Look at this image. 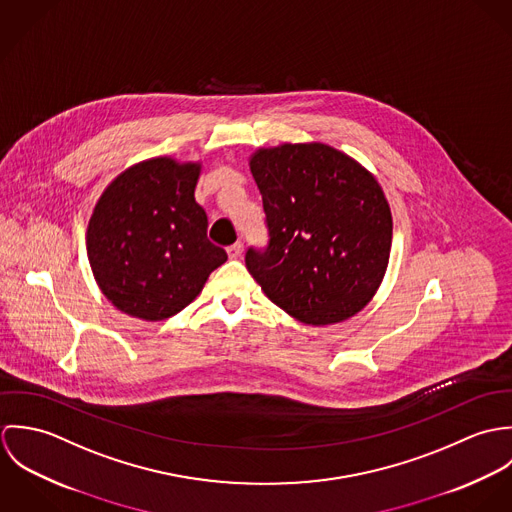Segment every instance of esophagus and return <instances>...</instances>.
<instances>
[{
  "label": "esophagus",
  "instance_id": "34e87169",
  "mask_svg": "<svg viewBox=\"0 0 512 512\" xmlns=\"http://www.w3.org/2000/svg\"><path fill=\"white\" fill-rule=\"evenodd\" d=\"M242 250H244V248H242V244H240V242H236V244L228 246V250H226V252H228V258H230V260H238V258L242 256Z\"/></svg>",
  "mask_w": 512,
  "mask_h": 512
}]
</instances>
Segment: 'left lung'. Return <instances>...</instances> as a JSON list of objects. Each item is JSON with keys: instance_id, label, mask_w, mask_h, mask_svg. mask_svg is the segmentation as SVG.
Listing matches in <instances>:
<instances>
[{"instance_id": "8db88e82", "label": "left lung", "mask_w": 512, "mask_h": 512, "mask_svg": "<svg viewBox=\"0 0 512 512\" xmlns=\"http://www.w3.org/2000/svg\"><path fill=\"white\" fill-rule=\"evenodd\" d=\"M270 244L246 268L262 292L307 325L357 315L380 288L392 213L376 177L335 147L282 144L250 155Z\"/></svg>"}]
</instances>
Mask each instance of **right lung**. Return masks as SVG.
I'll return each mask as SVG.
<instances>
[{"label": "right lung", "instance_id": "right-lung-1", "mask_svg": "<svg viewBox=\"0 0 512 512\" xmlns=\"http://www.w3.org/2000/svg\"><path fill=\"white\" fill-rule=\"evenodd\" d=\"M201 161L169 155L124 169L100 195L86 228L94 280L122 313L163 321L185 309L226 252L209 242L195 201Z\"/></svg>", "mask_w": 512, "mask_h": 512}]
</instances>
